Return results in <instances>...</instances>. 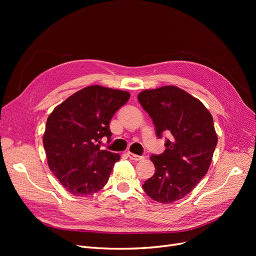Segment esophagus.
Instances as JSON below:
<instances>
[{
	"instance_id": "esophagus-1",
	"label": "esophagus",
	"mask_w": 256,
	"mask_h": 256,
	"mask_svg": "<svg viewBox=\"0 0 256 256\" xmlns=\"http://www.w3.org/2000/svg\"><path fill=\"white\" fill-rule=\"evenodd\" d=\"M128 158H130V160H140L143 158L142 156H138V154H135L130 152H128Z\"/></svg>"
}]
</instances>
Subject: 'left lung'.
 I'll return each mask as SVG.
<instances>
[{"mask_svg":"<svg viewBox=\"0 0 256 256\" xmlns=\"http://www.w3.org/2000/svg\"><path fill=\"white\" fill-rule=\"evenodd\" d=\"M152 117L158 138L169 136L166 150L152 154L156 172L143 190L160 204H171L189 194L204 178L218 142L212 116L204 104L176 86L144 90L138 96Z\"/></svg>","mask_w":256,"mask_h":256,"instance_id":"obj_1","label":"left lung"}]
</instances>
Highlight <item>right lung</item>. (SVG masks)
Wrapping results in <instances>:
<instances>
[{"label": "right lung", "mask_w": 256, "mask_h": 256, "mask_svg": "<svg viewBox=\"0 0 256 256\" xmlns=\"http://www.w3.org/2000/svg\"><path fill=\"white\" fill-rule=\"evenodd\" d=\"M130 93L98 85L86 87L55 108L48 120L44 146L48 164L65 189L74 196L91 195L108 182L117 154L100 150L111 141L110 121Z\"/></svg>", "instance_id": "obj_1"}]
</instances>
